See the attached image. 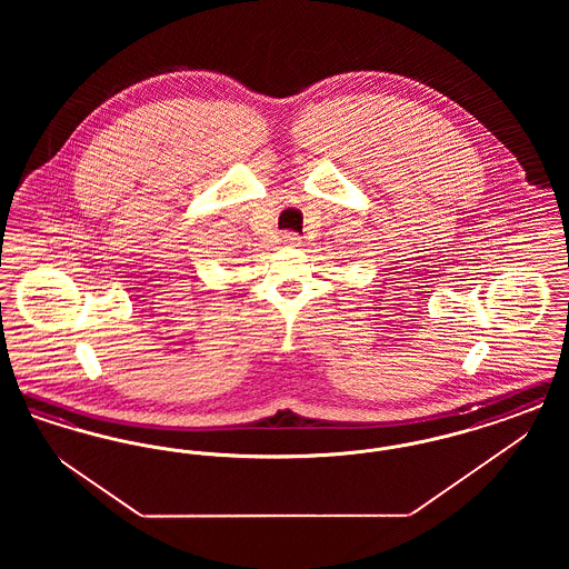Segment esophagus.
Listing matches in <instances>:
<instances>
[{"label": "esophagus", "instance_id": "esophagus-1", "mask_svg": "<svg viewBox=\"0 0 569 569\" xmlns=\"http://www.w3.org/2000/svg\"><path fill=\"white\" fill-rule=\"evenodd\" d=\"M283 243L288 244V247H300V237H298L297 232H286L283 234Z\"/></svg>", "mask_w": 569, "mask_h": 569}]
</instances>
